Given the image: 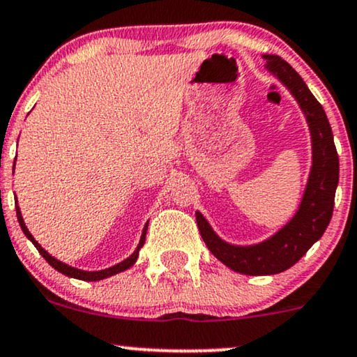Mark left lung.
<instances>
[{
	"mask_svg": "<svg viewBox=\"0 0 357 357\" xmlns=\"http://www.w3.org/2000/svg\"><path fill=\"white\" fill-rule=\"evenodd\" d=\"M266 70L281 83L301 108L311 135V169L301 203L289 221L264 241L231 244L214 233L208 220L196 211L199 233L209 251L222 264L248 276H269L289 269L319 241L328 227L339 181V158L333 130L323 106L309 91L301 76L276 54H263Z\"/></svg>",
	"mask_w": 357,
	"mask_h": 357,
	"instance_id": "8db88e82",
	"label": "left lung"
}]
</instances>
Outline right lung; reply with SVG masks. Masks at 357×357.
Segmentation results:
<instances>
[{"mask_svg": "<svg viewBox=\"0 0 357 357\" xmlns=\"http://www.w3.org/2000/svg\"><path fill=\"white\" fill-rule=\"evenodd\" d=\"M16 216H18V222H20L21 229H23L24 236H26L29 241H31V243L34 244V248H36L38 251H40V255H41L43 257H45L46 261H48L50 266H53L56 271H59L61 274H64V276H70V278H75V279H81V281H101V279H106V278H109V276H114V274L123 273V271H126V269H130L131 266L135 264L136 261H137V256H139V249L143 248V244H144V241H146V231H148V225H149V221L144 225L143 233H141L139 244H137L136 249H135V251H132V255H131L130 257H126V259L121 261V263L111 266V268H108V269H101V271H83V269L73 268V266L66 264V263H61V261H59V259H56L54 256H51L50 252L46 251V249L43 248L41 244L38 243L36 239L33 238V234L29 233L26 225H24L23 216H21V209H20V206H18V199H16Z\"/></svg>", "mask_w": 357, "mask_h": 357, "instance_id": "right-lung-1", "label": "right lung"}]
</instances>
